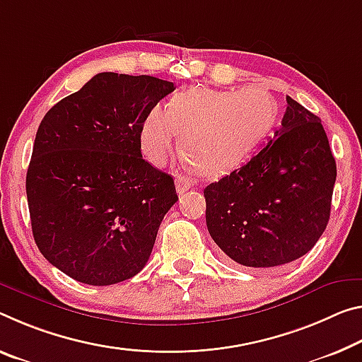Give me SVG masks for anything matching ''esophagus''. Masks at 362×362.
Here are the masks:
<instances>
[{
  "mask_svg": "<svg viewBox=\"0 0 362 362\" xmlns=\"http://www.w3.org/2000/svg\"><path fill=\"white\" fill-rule=\"evenodd\" d=\"M193 185V180L192 179H187V177H177L175 180V187H177V193L183 194L187 190H190Z\"/></svg>",
  "mask_w": 362,
  "mask_h": 362,
  "instance_id": "1",
  "label": "esophagus"
}]
</instances>
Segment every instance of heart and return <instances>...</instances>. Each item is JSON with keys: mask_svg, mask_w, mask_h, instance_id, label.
I'll return each mask as SVG.
<instances>
[{"mask_svg": "<svg viewBox=\"0 0 362 362\" xmlns=\"http://www.w3.org/2000/svg\"><path fill=\"white\" fill-rule=\"evenodd\" d=\"M279 106L267 90L192 88L175 93L168 109L154 106L140 129L145 158L163 165L182 153L203 174H226L250 156L277 119Z\"/></svg>", "mask_w": 362, "mask_h": 362, "instance_id": "1", "label": "heart"}]
</instances>
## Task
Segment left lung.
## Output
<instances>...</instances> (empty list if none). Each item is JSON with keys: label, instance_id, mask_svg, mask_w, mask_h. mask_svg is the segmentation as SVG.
<instances>
[{"label": "left lung", "instance_id": "1", "mask_svg": "<svg viewBox=\"0 0 362 362\" xmlns=\"http://www.w3.org/2000/svg\"><path fill=\"white\" fill-rule=\"evenodd\" d=\"M337 164L320 119L286 96L282 127L248 163L204 188L206 226L227 259L284 266L317 243Z\"/></svg>", "mask_w": 362, "mask_h": 362}]
</instances>
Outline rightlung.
Wrapping results in <instances>:
<instances>
[{
	"instance_id": "obj_1",
	"label": "right lung",
	"mask_w": 362,
	"mask_h": 362,
	"mask_svg": "<svg viewBox=\"0 0 362 362\" xmlns=\"http://www.w3.org/2000/svg\"><path fill=\"white\" fill-rule=\"evenodd\" d=\"M175 90L151 76L101 72L49 109L27 170L40 253L69 277L105 286L139 274L175 204L174 179L143 159L146 112Z\"/></svg>"
}]
</instances>
